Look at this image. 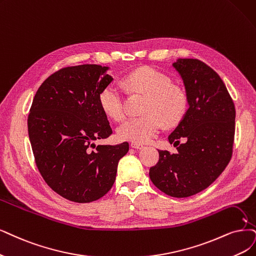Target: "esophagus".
Listing matches in <instances>:
<instances>
[{"label":"esophagus","mask_w":256,"mask_h":256,"mask_svg":"<svg viewBox=\"0 0 256 256\" xmlns=\"http://www.w3.org/2000/svg\"><path fill=\"white\" fill-rule=\"evenodd\" d=\"M130 146L133 148H136V150H141V148H144L142 144H135V142H132V144H130Z\"/></svg>","instance_id":"obj_1"}]
</instances>
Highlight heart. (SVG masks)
Wrapping results in <instances>:
<instances>
[{"label": "heart", "mask_w": 256, "mask_h": 256, "mask_svg": "<svg viewBox=\"0 0 256 256\" xmlns=\"http://www.w3.org/2000/svg\"><path fill=\"white\" fill-rule=\"evenodd\" d=\"M124 83L133 92L148 94L142 117L130 118L118 128L121 140L146 144L153 140L162 128L178 124L186 110L184 94L173 88L168 76L152 68H140L126 76ZM99 103L104 112L116 121L126 117L124 94L115 83L104 86L99 94Z\"/></svg>", "instance_id": "obj_1"}]
</instances>
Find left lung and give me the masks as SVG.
Masks as SVG:
<instances>
[{
  "mask_svg": "<svg viewBox=\"0 0 256 256\" xmlns=\"http://www.w3.org/2000/svg\"><path fill=\"white\" fill-rule=\"evenodd\" d=\"M173 68L180 76L188 108L168 142L178 144L176 154L158 150L159 162L150 168L152 182L177 198L202 192L228 166L234 142L235 106L222 78L197 59H177Z\"/></svg>",
  "mask_w": 256,
  "mask_h": 256,
  "instance_id": "obj_1",
  "label": "left lung"
}]
</instances>
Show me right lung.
I'll return each mask as SVG.
<instances>
[{
    "label": "right lung",
    "mask_w": 256,
    "mask_h": 256,
    "mask_svg": "<svg viewBox=\"0 0 256 256\" xmlns=\"http://www.w3.org/2000/svg\"><path fill=\"white\" fill-rule=\"evenodd\" d=\"M108 70L97 64L62 68L41 84L32 100L27 124L36 166L46 184L70 202L106 195L128 152V142L94 144L112 134L99 103L101 90L114 80Z\"/></svg>",
    "instance_id": "add662e5"
}]
</instances>
